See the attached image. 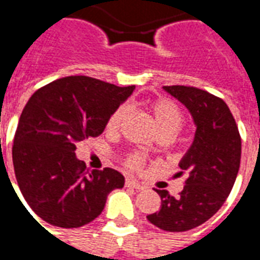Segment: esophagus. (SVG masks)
Masks as SVG:
<instances>
[{
  "label": "esophagus",
  "instance_id": "1",
  "mask_svg": "<svg viewBox=\"0 0 260 260\" xmlns=\"http://www.w3.org/2000/svg\"><path fill=\"white\" fill-rule=\"evenodd\" d=\"M125 185L131 186V188H135V189H143V188H145V185H142L141 182L132 180V178H126V181H125Z\"/></svg>",
  "mask_w": 260,
  "mask_h": 260
}]
</instances>
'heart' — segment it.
Listing matches in <instances>:
<instances>
[{"label":"heart","mask_w":260,"mask_h":260,"mask_svg":"<svg viewBox=\"0 0 260 260\" xmlns=\"http://www.w3.org/2000/svg\"><path fill=\"white\" fill-rule=\"evenodd\" d=\"M149 108L154 117L160 134H170L174 136L184 125V113L180 106L171 99H166V97L154 99L149 103ZM125 114H126L125 106H119L115 108L113 113L110 114L106 122V129L108 132H117L121 126ZM145 164H146V157L141 152L128 153L124 157L125 167L135 173H139L145 169Z\"/></svg>","instance_id":"1"}]
</instances>
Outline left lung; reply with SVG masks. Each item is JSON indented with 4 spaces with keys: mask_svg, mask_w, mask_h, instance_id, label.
Here are the masks:
<instances>
[{
    "mask_svg": "<svg viewBox=\"0 0 260 260\" xmlns=\"http://www.w3.org/2000/svg\"><path fill=\"white\" fill-rule=\"evenodd\" d=\"M164 89L189 110L196 132L180 163V174H188L184 189L178 196L156 189L161 205L147 220L164 231L182 233L207 221L223 206L240 170L241 136L223 99L192 86Z\"/></svg>",
    "mask_w": 260,
    "mask_h": 260,
    "instance_id": "obj_1",
    "label": "left lung"
}]
</instances>
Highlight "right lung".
Instances as JSON below:
<instances>
[{"label": "right lung", "mask_w": 260, "mask_h": 260, "mask_svg": "<svg viewBox=\"0 0 260 260\" xmlns=\"http://www.w3.org/2000/svg\"><path fill=\"white\" fill-rule=\"evenodd\" d=\"M89 76H67L33 93L20 114L12 160L22 195L51 225L78 229L103 212L107 195L124 186L113 169L86 170L76 158L78 142L96 138L110 114L132 94Z\"/></svg>", "instance_id": "1"}]
</instances>
